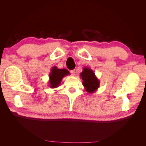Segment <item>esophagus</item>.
Wrapping results in <instances>:
<instances>
[{
	"label": "esophagus",
	"instance_id": "34e87169",
	"mask_svg": "<svg viewBox=\"0 0 146 146\" xmlns=\"http://www.w3.org/2000/svg\"><path fill=\"white\" fill-rule=\"evenodd\" d=\"M70 73H71V74H72V76H75V74H76V73H75V70H70Z\"/></svg>",
	"mask_w": 146,
	"mask_h": 146
}]
</instances>
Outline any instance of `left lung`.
Wrapping results in <instances>:
<instances>
[{"instance_id": "left-lung-1", "label": "left lung", "mask_w": 146, "mask_h": 146, "mask_svg": "<svg viewBox=\"0 0 146 146\" xmlns=\"http://www.w3.org/2000/svg\"><path fill=\"white\" fill-rule=\"evenodd\" d=\"M80 76L83 80L82 84L86 92L92 94L98 90L100 85V80L91 69L88 67L83 68Z\"/></svg>"}]
</instances>
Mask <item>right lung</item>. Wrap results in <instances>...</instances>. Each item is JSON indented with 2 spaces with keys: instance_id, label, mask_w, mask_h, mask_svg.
<instances>
[{
  "instance_id": "add662e5",
  "label": "right lung",
  "mask_w": 146,
  "mask_h": 146,
  "mask_svg": "<svg viewBox=\"0 0 146 146\" xmlns=\"http://www.w3.org/2000/svg\"><path fill=\"white\" fill-rule=\"evenodd\" d=\"M70 73L66 69H58L56 66H54L48 75L49 80H48V86L50 88H56L60 85L62 79L69 75Z\"/></svg>"
}]
</instances>
